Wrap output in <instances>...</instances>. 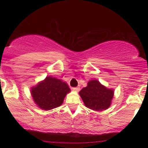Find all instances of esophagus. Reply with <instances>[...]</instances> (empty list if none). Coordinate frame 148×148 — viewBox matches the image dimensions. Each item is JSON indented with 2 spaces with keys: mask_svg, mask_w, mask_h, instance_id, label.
I'll list each match as a JSON object with an SVG mask.
<instances>
[{
  "mask_svg": "<svg viewBox=\"0 0 148 148\" xmlns=\"http://www.w3.org/2000/svg\"><path fill=\"white\" fill-rule=\"evenodd\" d=\"M73 91L74 92H79L80 90V88H72Z\"/></svg>",
  "mask_w": 148,
  "mask_h": 148,
  "instance_id": "34e87169",
  "label": "esophagus"
}]
</instances>
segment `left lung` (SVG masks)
Here are the masks:
<instances>
[{"label":"left lung","instance_id":"obj_1","mask_svg":"<svg viewBox=\"0 0 148 148\" xmlns=\"http://www.w3.org/2000/svg\"><path fill=\"white\" fill-rule=\"evenodd\" d=\"M85 106L92 110L101 111L111 106L114 91L101 85L97 80H92L79 92Z\"/></svg>","mask_w":148,"mask_h":148}]
</instances>
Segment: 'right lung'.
Masks as SVG:
<instances>
[{"mask_svg":"<svg viewBox=\"0 0 148 148\" xmlns=\"http://www.w3.org/2000/svg\"><path fill=\"white\" fill-rule=\"evenodd\" d=\"M68 85L52 76L31 88V95L35 103L42 109L48 111L60 106L66 95L70 92Z\"/></svg>","mask_w":148,"mask_h":148,"instance_id":"add662e5","label":"right lung"}]
</instances>
